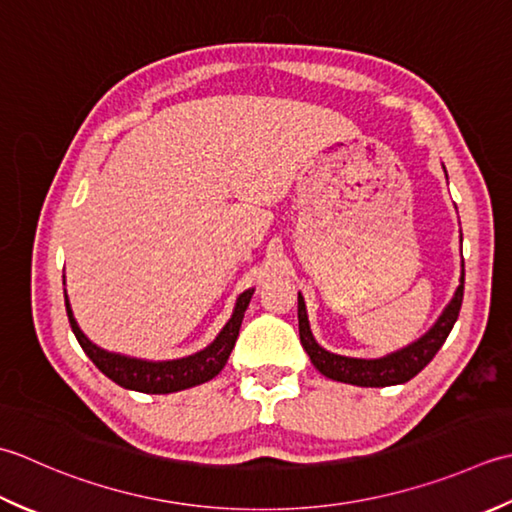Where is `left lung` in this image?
<instances>
[{"mask_svg": "<svg viewBox=\"0 0 512 512\" xmlns=\"http://www.w3.org/2000/svg\"><path fill=\"white\" fill-rule=\"evenodd\" d=\"M462 298H464V274H462V285L457 287L453 300L448 302L444 314L435 322V327L426 333V336L409 344V347L402 351L391 353L387 358L360 360V358L336 356V353H329L320 347L309 331L305 300H302V296L298 294L300 342L309 353L314 367L331 380L344 382V384H356V387H391V384L409 382L435 358V353L440 351V347L448 338V333H451L457 316H460Z\"/></svg>", "mask_w": 512, "mask_h": 512, "instance_id": "obj_1", "label": "left lung"}]
</instances>
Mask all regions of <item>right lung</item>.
<instances>
[{
	"label": "right lung",
	"mask_w": 512,
	"mask_h": 512,
	"mask_svg": "<svg viewBox=\"0 0 512 512\" xmlns=\"http://www.w3.org/2000/svg\"><path fill=\"white\" fill-rule=\"evenodd\" d=\"M254 289H247L245 294L238 296L234 316L229 318L223 331L218 333V338L210 344V347L194 353V356H187L181 360H170V362H145L137 358H125L117 356V353H108L99 349L97 344H92L86 336H83L81 329L77 327L75 318H72V311L68 307L66 298V311L72 333L79 340L81 349L86 351V356L97 364L101 373H106L112 382H117L123 389L141 391V393H172L181 389L196 387V384H203L212 380L214 375L221 373L225 362L232 353L238 331H241V322L245 316V309L252 300Z\"/></svg>",
	"instance_id": "right-lung-1"
}]
</instances>
